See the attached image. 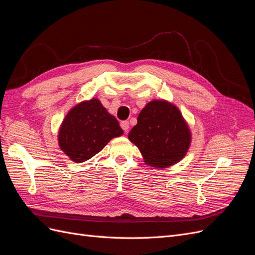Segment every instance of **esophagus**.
Listing matches in <instances>:
<instances>
[{
	"label": "esophagus",
	"mask_w": 255,
	"mask_h": 255,
	"mask_svg": "<svg viewBox=\"0 0 255 255\" xmlns=\"http://www.w3.org/2000/svg\"><path fill=\"white\" fill-rule=\"evenodd\" d=\"M120 126H121V128H122V129L125 130V132H128V128H129V123H128V121H121L120 122Z\"/></svg>",
	"instance_id": "1"
}]
</instances>
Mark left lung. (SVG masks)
Returning <instances> with one entry per match:
<instances>
[{
    "label": "left lung",
    "mask_w": 255,
    "mask_h": 255,
    "mask_svg": "<svg viewBox=\"0 0 255 255\" xmlns=\"http://www.w3.org/2000/svg\"><path fill=\"white\" fill-rule=\"evenodd\" d=\"M145 163L166 168L181 160L190 144V132L180 111L166 101H152L138 115L128 133Z\"/></svg>",
    "instance_id": "obj_1"
}]
</instances>
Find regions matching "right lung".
<instances>
[{"mask_svg": "<svg viewBox=\"0 0 255 255\" xmlns=\"http://www.w3.org/2000/svg\"><path fill=\"white\" fill-rule=\"evenodd\" d=\"M123 130L118 120L97 99L82 102L68 113L58 134L60 149L75 163L95 156Z\"/></svg>", "mask_w": 255, "mask_h": 255, "instance_id": "obj_1", "label": "right lung"}]
</instances>
